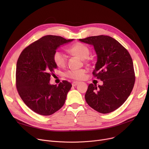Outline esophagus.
<instances>
[{
  "mask_svg": "<svg viewBox=\"0 0 149 149\" xmlns=\"http://www.w3.org/2000/svg\"><path fill=\"white\" fill-rule=\"evenodd\" d=\"M79 83L78 82V81H74V82H72V85L73 86H77Z\"/></svg>",
  "mask_w": 149,
  "mask_h": 149,
  "instance_id": "34e87169",
  "label": "esophagus"
}]
</instances>
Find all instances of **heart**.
I'll list each match as a JSON object with an SVG mask.
<instances>
[{
  "label": "heart",
  "mask_w": 149,
  "mask_h": 149,
  "mask_svg": "<svg viewBox=\"0 0 149 149\" xmlns=\"http://www.w3.org/2000/svg\"><path fill=\"white\" fill-rule=\"evenodd\" d=\"M69 52L75 56L79 57L82 60L87 58L91 52L88 47L81 43L77 42L74 44L69 49ZM53 60L54 63L58 67H64L66 63V56L61 51L57 50L53 54ZM86 70L84 69L78 70H69L65 72V75L67 78L70 79L80 80L84 79Z\"/></svg>",
  "instance_id": "1"
}]
</instances>
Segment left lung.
I'll return each mask as SVG.
<instances>
[{
	"label": "left lung",
	"mask_w": 149,
	"mask_h": 149,
	"mask_svg": "<svg viewBox=\"0 0 149 149\" xmlns=\"http://www.w3.org/2000/svg\"><path fill=\"white\" fill-rule=\"evenodd\" d=\"M79 40L94 47L97 61L92 74L103 82L98 87L89 84L86 101L100 113L112 112L126 101L134 86L135 75L130 55L110 36H91Z\"/></svg>",
	"instance_id": "1"
}]
</instances>
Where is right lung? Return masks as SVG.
Returning <instances> with one entry per match:
<instances>
[{
  "label": "right lung",
  "instance_id": "right-lung-1",
  "mask_svg": "<svg viewBox=\"0 0 149 149\" xmlns=\"http://www.w3.org/2000/svg\"><path fill=\"white\" fill-rule=\"evenodd\" d=\"M73 40L48 35L30 44L17 60L15 85L25 104L34 112L44 116L54 113L64 105L72 84L66 80L58 86L49 84L57 68L53 54L58 47Z\"/></svg>",
  "mask_w": 149,
  "mask_h": 149
}]
</instances>
